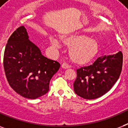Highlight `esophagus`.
<instances>
[{
  "label": "esophagus",
  "instance_id": "1",
  "mask_svg": "<svg viewBox=\"0 0 128 128\" xmlns=\"http://www.w3.org/2000/svg\"><path fill=\"white\" fill-rule=\"evenodd\" d=\"M62 68H64V69H68V68H70V66L68 64H66V63H63L62 64Z\"/></svg>",
  "mask_w": 128,
  "mask_h": 128
}]
</instances>
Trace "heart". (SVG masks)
Segmentation results:
<instances>
[{"label":"heart","mask_w":128,"mask_h":128,"mask_svg":"<svg viewBox=\"0 0 128 128\" xmlns=\"http://www.w3.org/2000/svg\"><path fill=\"white\" fill-rule=\"evenodd\" d=\"M62 42L70 48L69 56L74 64L86 65L92 62L97 55L99 45L96 40L80 34L66 35L61 37ZM52 47L58 48L60 44L57 39L50 38Z\"/></svg>","instance_id":"heart-1"}]
</instances>
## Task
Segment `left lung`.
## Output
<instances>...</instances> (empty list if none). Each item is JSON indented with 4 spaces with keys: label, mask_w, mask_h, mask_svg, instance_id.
I'll list each match as a JSON object with an SVG mask.
<instances>
[{
    "label": "left lung",
    "mask_w": 128,
    "mask_h": 128,
    "mask_svg": "<svg viewBox=\"0 0 128 128\" xmlns=\"http://www.w3.org/2000/svg\"><path fill=\"white\" fill-rule=\"evenodd\" d=\"M123 63L121 51L99 57L90 66L76 70L74 83L75 93L84 99L93 100L107 93L118 80Z\"/></svg>",
    "instance_id": "left-lung-1"
}]
</instances>
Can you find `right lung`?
<instances>
[{
  "instance_id": "right-lung-1",
  "label": "right lung",
  "mask_w": 128,
  "mask_h": 128,
  "mask_svg": "<svg viewBox=\"0 0 128 128\" xmlns=\"http://www.w3.org/2000/svg\"><path fill=\"white\" fill-rule=\"evenodd\" d=\"M3 65L9 85L16 93L28 99L46 94L52 76L60 64L42 54L31 41L26 29L20 26L6 45Z\"/></svg>"
}]
</instances>
